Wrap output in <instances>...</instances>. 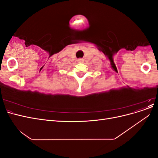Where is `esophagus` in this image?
Listing matches in <instances>:
<instances>
[{"instance_id": "obj_1", "label": "esophagus", "mask_w": 158, "mask_h": 158, "mask_svg": "<svg viewBox=\"0 0 158 158\" xmlns=\"http://www.w3.org/2000/svg\"><path fill=\"white\" fill-rule=\"evenodd\" d=\"M78 63H83L84 62V60L83 59H78Z\"/></svg>"}]
</instances>
